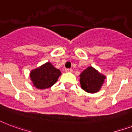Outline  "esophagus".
<instances>
[{"instance_id": "esophagus-1", "label": "esophagus", "mask_w": 132, "mask_h": 132, "mask_svg": "<svg viewBox=\"0 0 132 132\" xmlns=\"http://www.w3.org/2000/svg\"><path fill=\"white\" fill-rule=\"evenodd\" d=\"M65 71L66 73H71V72H73V69L72 68H66Z\"/></svg>"}]
</instances>
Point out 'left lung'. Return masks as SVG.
Returning <instances> with one entry per match:
<instances>
[{
	"instance_id": "obj_1",
	"label": "left lung",
	"mask_w": 132,
	"mask_h": 132,
	"mask_svg": "<svg viewBox=\"0 0 132 132\" xmlns=\"http://www.w3.org/2000/svg\"><path fill=\"white\" fill-rule=\"evenodd\" d=\"M79 77V82L82 88L90 93L98 92L106 78L104 75L99 73L92 66H89L84 70L80 74Z\"/></svg>"
}]
</instances>
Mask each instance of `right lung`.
<instances>
[{"instance_id":"add662e5","label":"right lung","mask_w":132,"mask_h":132,"mask_svg":"<svg viewBox=\"0 0 132 132\" xmlns=\"http://www.w3.org/2000/svg\"><path fill=\"white\" fill-rule=\"evenodd\" d=\"M61 71L47 62L30 72V77L34 86L39 89L50 88L54 85L61 75Z\"/></svg>"}]
</instances>
